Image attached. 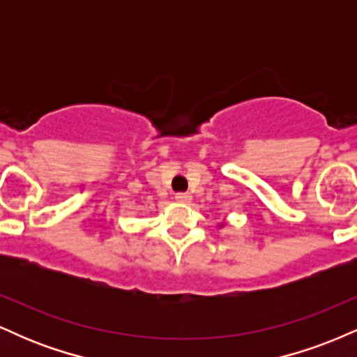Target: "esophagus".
Listing matches in <instances>:
<instances>
[{"instance_id":"34e87169","label":"esophagus","mask_w":357,"mask_h":357,"mask_svg":"<svg viewBox=\"0 0 357 357\" xmlns=\"http://www.w3.org/2000/svg\"><path fill=\"white\" fill-rule=\"evenodd\" d=\"M174 198H176V202L183 203V204H186V203L191 202V195H190V192H176Z\"/></svg>"}]
</instances>
